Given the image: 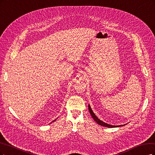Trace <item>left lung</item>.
I'll list each match as a JSON object with an SVG mask.
<instances>
[{"label":"left lung","instance_id":"left-lung-1","mask_svg":"<svg viewBox=\"0 0 155 155\" xmlns=\"http://www.w3.org/2000/svg\"><path fill=\"white\" fill-rule=\"evenodd\" d=\"M88 108H89V113H90L91 117H93V118L94 119V120L98 124L101 125V126H104V127H120V126H124V125H120V126H112V125L111 124H107V123H105L103 121H102L101 120H100L96 115L95 114H94L92 110V109L90 106V105H88Z\"/></svg>","mask_w":155,"mask_h":155}]
</instances>
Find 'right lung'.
<instances>
[{
    "mask_svg": "<svg viewBox=\"0 0 155 155\" xmlns=\"http://www.w3.org/2000/svg\"><path fill=\"white\" fill-rule=\"evenodd\" d=\"M57 120V119H55V120H53V122H54V121H55V120Z\"/></svg>",
    "mask_w": 155,
    "mask_h": 155,
    "instance_id": "1",
    "label": "right lung"
}]
</instances>
